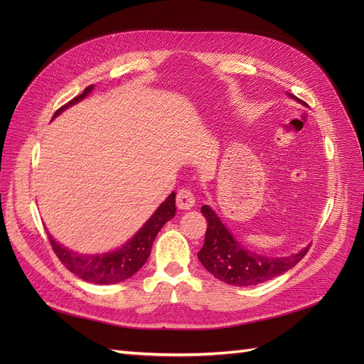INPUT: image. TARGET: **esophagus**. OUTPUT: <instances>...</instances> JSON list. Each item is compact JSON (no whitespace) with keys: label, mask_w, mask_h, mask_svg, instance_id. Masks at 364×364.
<instances>
[{"label":"esophagus","mask_w":364,"mask_h":364,"mask_svg":"<svg viewBox=\"0 0 364 364\" xmlns=\"http://www.w3.org/2000/svg\"><path fill=\"white\" fill-rule=\"evenodd\" d=\"M194 203H196V197L190 190L186 188L179 190L178 197H176V205H178L179 209H191Z\"/></svg>","instance_id":"1"}]
</instances>
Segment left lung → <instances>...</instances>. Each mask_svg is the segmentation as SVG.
<instances>
[{"mask_svg": "<svg viewBox=\"0 0 364 364\" xmlns=\"http://www.w3.org/2000/svg\"><path fill=\"white\" fill-rule=\"evenodd\" d=\"M287 95L291 100L304 105L293 94L287 92ZM202 214L206 218L208 228L203 247L197 257L209 273L226 284L246 287L266 282L294 267L308 252L306 246L287 257L261 255L238 243L211 206L203 205Z\"/></svg>", "mask_w": 364, "mask_h": 364, "instance_id": "left-lung-1", "label": "left lung"}]
</instances>
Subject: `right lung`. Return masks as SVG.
<instances>
[{
    "label": "right lung",
    "instance_id": "right-lung-1",
    "mask_svg": "<svg viewBox=\"0 0 364 364\" xmlns=\"http://www.w3.org/2000/svg\"><path fill=\"white\" fill-rule=\"evenodd\" d=\"M92 91L94 85L87 86L79 97H75L68 105L60 107L59 111L53 115V119L59 117L63 111H67L68 107L85 100ZM174 215L176 193H171L167 199L156 208V211L150 215L147 222L136 230L135 235H132L126 243H123L119 247L100 253H83L73 250L67 246L60 245L50 232L48 238L58 258L62 261L65 267L75 274V277L92 284H118L134 277V274L144 266L147 258L150 257L153 241H155L161 228Z\"/></svg>",
    "mask_w": 364,
    "mask_h": 364
}]
</instances>
